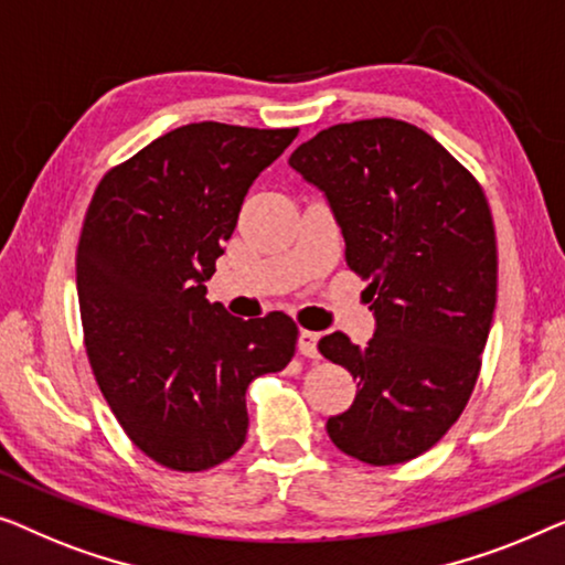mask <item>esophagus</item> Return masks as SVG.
I'll use <instances>...</instances> for the list:
<instances>
[{
    "mask_svg": "<svg viewBox=\"0 0 565 565\" xmlns=\"http://www.w3.org/2000/svg\"><path fill=\"white\" fill-rule=\"evenodd\" d=\"M317 340H320L317 332L301 330L299 332V353L307 355V359H320V353H317Z\"/></svg>",
    "mask_w": 565,
    "mask_h": 565,
    "instance_id": "obj_1",
    "label": "esophagus"
}]
</instances>
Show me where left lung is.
<instances>
[{"mask_svg": "<svg viewBox=\"0 0 565 565\" xmlns=\"http://www.w3.org/2000/svg\"><path fill=\"white\" fill-rule=\"evenodd\" d=\"M322 189L361 276L376 332L317 348L355 379L328 419L345 456L394 466L430 450L471 399L497 307V233L471 171L419 127L373 117L340 122L289 158Z\"/></svg>", "mask_w": 565, "mask_h": 565, "instance_id": "8db88e82", "label": "left lung"}]
</instances>
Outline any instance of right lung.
<instances>
[{"instance_id": "obj_1", "label": "right lung", "mask_w": 565, "mask_h": 565, "mask_svg": "<svg viewBox=\"0 0 565 565\" xmlns=\"http://www.w3.org/2000/svg\"><path fill=\"white\" fill-rule=\"evenodd\" d=\"M297 132L192 122L94 189L76 248L86 355L127 438L171 471L233 458L248 384L297 351L289 315L241 320L204 299L250 184Z\"/></svg>"}]
</instances>
